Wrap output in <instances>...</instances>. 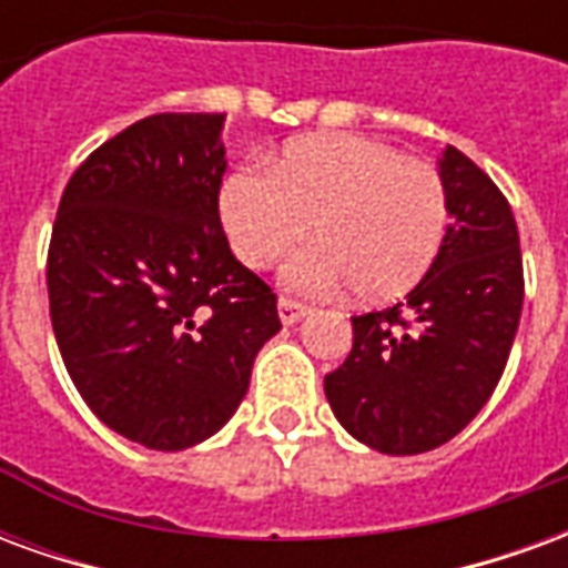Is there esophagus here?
<instances>
[{
    "instance_id": "1",
    "label": "esophagus",
    "mask_w": 568,
    "mask_h": 568,
    "mask_svg": "<svg viewBox=\"0 0 568 568\" xmlns=\"http://www.w3.org/2000/svg\"><path fill=\"white\" fill-rule=\"evenodd\" d=\"M280 320H283V325H295V322H301L304 316H307V307L304 304H297V301H292V297H280Z\"/></svg>"
}]
</instances>
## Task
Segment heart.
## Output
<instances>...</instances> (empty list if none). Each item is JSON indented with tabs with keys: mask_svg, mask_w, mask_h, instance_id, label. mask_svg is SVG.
<instances>
[{
	"mask_svg": "<svg viewBox=\"0 0 568 568\" xmlns=\"http://www.w3.org/2000/svg\"><path fill=\"white\" fill-rule=\"evenodd\" d=\"M219 210L231 246L255 271L285 258L313 224L320 243L288 264V285L307 295L353 285L368 304L410 292L450 224L447 187L432 163L349 133L292 142L276 170H236Z\"/></svg>",
	"mask_w": 568,
	"mask_h": 568,
	"instance_id": "heart-1",
	"label": "heart"
}]
</instances>
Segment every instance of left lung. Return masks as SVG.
I'll use <instances>...</instances> for the list:
<instances>
[{
    "instance_id": "left-lung-1",
    "label": "left lung",
    "mask_w": 568,
    "mask_h": 568,
    "mask_svg": "<svg viewBox=\"0 0 568 568\" xmlns=\"http://www.w3.org/2000/svg\"><path fill=\"white\" fill-rule=\"evenodd\" d=\"M438 173L453 219L438 258L402 304L353 316V349L325 377L341 426L389 456L435 450L477 417L524 310L520 236L505 194L453 145Z\"/></svg>"
}]
</instances>
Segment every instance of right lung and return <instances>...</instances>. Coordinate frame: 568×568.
<instances>
[{
  "instance_id": "1",
  "label": "right lung",
  "mask_w": 568,
  "mask_h": 568,
  "mask_svg": "<svg viewBox=\"0 0 568 568\" xmlns=\"http://www.w3.org/2000/svg\"><path fill=\"white\" fill-rule=\"evenodd\" d=\"M224 115L166 112L103 142L69 179L48 248L57 346L105 426L185 450L234 417L276 295L219 219Z\"/></svg>"
}]
</instances>
